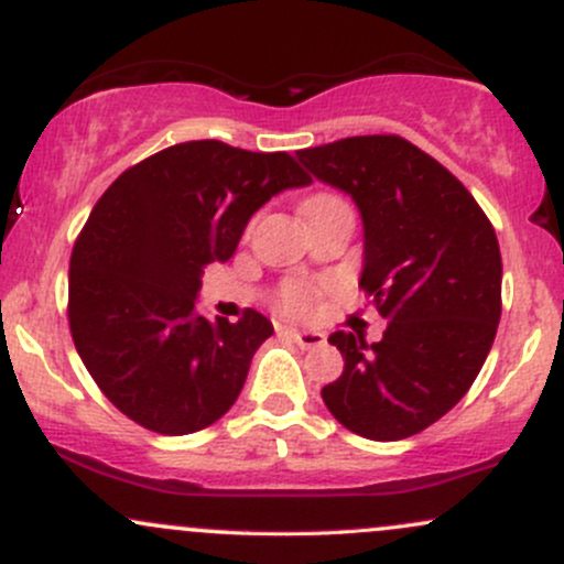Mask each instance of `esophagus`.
<instances>
[{"label": "esophagus", "mask_w": 564, "mask_h": 564, "mask_svg": "<svg viewBox=\"0 0 564 564\" xmlns=\"http://www.w3.org/2000/svg\"><path fill=\"white\" fill-rule=\"evenodd\" d=\"M291 339L296 341L302 349H315V347H323L326 345V336H323L321 332H300V328H289L286 332Z\"/></svg>", "instance_id": "34e87169"}]
</instances>
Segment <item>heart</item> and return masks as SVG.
<instances>
[{"instance_id": "1", "label": "heart", "mask_w": 564, "mask_h": 564, "mask_svg": "<svg viewBox=\"0 0 564 564\" xmlns=\"http://www.w3.org/2000/svg\"><path fill=\"white\" fill-rule=\"evenodd\" d=\"M332 200H339V198L313 196L310 200H304L302 212H310V209H315V206H323V204H332ZM313 302H315V289L307 286V283H300V281L286 283V286L281 289V294H278V304H281L286 313H294V315L310 313Z\"/></svg>"}]
</instances>
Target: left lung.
<instances>
[{
  "label": "left lung",
  "mask_w": 564,
  "mask_h": 564,
  "mask_svg": "<svg viewBox=\"0 0 564 564\" xmlns=\"http://www.w3.org/2000/svg\"><path fill=\"white\" fill-rule=\"evenodd\" d=\"M364 219L360 286L390 321L384 336L336 332L341 377L321 390L355 435L392 443L435 424L467 394L501 321L494 225L453 174L398 134L296 151Z\"/></svg>",
  "instance_id": "left-lung-1"
}]
</instances>
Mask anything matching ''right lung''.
<instances>
[{
    "mask_svg": "<svg viewBox=\"0 0 564 564\" xmlns=\"http://www.w3.org/2000/svg\"><path fill=\"white\" fill-rule=\"evenodd\" d=\"M310 183L289 153L193 140L102 193L70 254L68 323L89 377L124 416L191 435L230 411L273 323L257 310L238 323L200 315V275L230 260L260 206Z\"/></svg>",
    "mask_w": 564,
    "mask_h": 564,
    "instance_id": "add662e5",
    "label": "right lung"
}]
</instances>
